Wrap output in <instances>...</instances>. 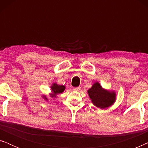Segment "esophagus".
I'll list each match as a JSON object with an SVG mask.
<instances>
[{"label":"esophagus","mask_w":148,"mask_h":148,"mask_svg":"<svg viewBox=\"0 0 148 148\" xmlns=\"http://www.w3.org/2000/svg\"><path fill=\"white\" fill-rule=\"evenodd\" d=\"M73 90L75 91H79L81 90L80 87H77V88H73Z\"/></svg>","instance_id":"1"}]
</instances>
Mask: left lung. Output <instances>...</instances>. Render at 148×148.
<instances>
[{"label":"left lung","mask_w":148,"mask_h":148,"mask_svg":"<svg viewBox=\"0 0 148 148\" xmlns=\"http://www.w3.org/2000/svg\"><path fill=\"white\" fill-rule=\"evenodd\" d=\"M88 93L93 104L100 108L109 107L115 101V93L104 90L99 83H95Z\"/></svg>","instance_id":"8db88e82"}]
</instances>
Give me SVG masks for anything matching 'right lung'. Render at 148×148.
I'll use <instances>...</instances> for the list:
<instances>
[{
    "instance_id": "add662e5",
    "label": "right lung",
    "mask_w": 148,
    "mask_h": 148,
    "mask_svg": "<svg viewBox=\"0 0 148 148\" xmlns=\"http://www.w3.org/2000/svg\"><path fill=\"white\" fill-rule=\"evenodd\" d=\"M51 89H52V91L53 92L54 94V95H52V97L55 96L56 94H60V93H62L63 91L64 90V89H65V87L64 86H58L57 84H54L53 86L51 87ZM45 99H46L45 98Z\"/></svg>"
}]
</instances>
